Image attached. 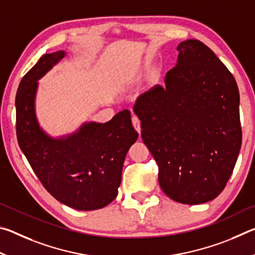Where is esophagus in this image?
<instances>
[{"instance_id": "34e87169", "label": "esophagus", "mask_w": 255, "mask_h": 255, "mask_svg": "<svg viewBox=\"0 0 255 255\" xmlns=\"http://www.w3.org/2000/svg\"><path fill=\"white\" fill-rule=\"evenodd\" d=\"M131 123H132V126L135 127L136 130L138 132H140V120H139V118H138L137 116H132Z\"/></svg>"}]
</instances>
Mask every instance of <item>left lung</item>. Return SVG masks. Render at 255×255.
<instances>
[{"label": "left lung", "instance_id": "1", "mask_svg": "<svg viewBox=\"0 0 255 255\" xmlns=\"http://www.w3.org/2000/svg\"><path fill=\"white\" fill-rule=\"evenodd\" d=\"M165 85L140 94L133 112L141 139L158 165V183L172 200L199 205L221 193L242 145L236 81L209 47L188 39L176 47Z\"/></svg>", "mask_w": 255, "mask_h": 255}]
</instances>
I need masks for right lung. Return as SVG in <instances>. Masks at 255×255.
<instances>
[{
    "label": "right lung",
    "instance_id": "right-lung-1",
    "mask_svg": "<svg viewBox=\"0 0 255 255\" xmlns=\"http://www.w3.org/2000/svg\"><path fill=\"white\" fill-rule=\"evenodd\" d=\"M66 53L42 55L21 80L15 97L16 137L21 150L45 189L55 199L77 210H96L118 195L124 161L138 138L130 111L110 122L84 123L76 131L54 138L36 116L38 80Z\"/></svg>",
    "mask_w": 255,
    "mask_h": 255
}]
</instances>
